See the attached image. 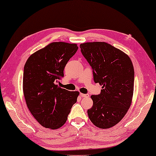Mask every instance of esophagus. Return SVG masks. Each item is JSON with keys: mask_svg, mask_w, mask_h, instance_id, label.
I'll list each match as a JSON object with an SVG mask.
<instances>
[{"mask_svg": "<svg viewBox=\"0 0 156 156\" xmlns=\"http://www.w3.org/2000/svg\"><path fill=\"white\" fill-rule=\"evenodd\" d=\"M80 96L81 97L83 98H88L89 97V94H80Z\"/></svg>", "mask_w": 156, "mask_h": 156, "instance_id": "1", "label": "esophagus"}]
</instances>
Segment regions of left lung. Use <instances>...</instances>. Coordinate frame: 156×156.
Instances as JSON below:
<instances>
[{
  "label": "left lung",
  "instance_id": "1",
  "mask_svg": "<svg viewBox=\"0 0 156 156\" xmlns=\"http://www.w3.org/2000/svg\"><path fill=\"white\" fill-rule=\"evenodd\" d=\"M82 55L93 70L94 80L102 90L92 95L87 110L95 126L108 129L119 123L131 106L134 90V68L131 58L110 44L94 42L80 44Z\"/></svg>",
  "mask_w": 156,
  "mask_h": 156
}]
</instances>
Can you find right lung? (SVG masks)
I'll return each instance as SVG.
<instances>
[{
    "label": "right lung",
    "instance_id": "right-lung-1",
    "mask_svg": "<svg viewBox=\"0 0 156 156\" xmlns=\"http://www.w3.org/2000/svg\"><path fill=\"white\" fill-rule=\"evenodd\" d=\"M78 50L76 44L52 42L32 54L24 66L23 90L28 109L37 121L50 129L60 128L67 120L78 91L57 84L64 69Z\"/></svg>",
    "mask_w": 156,
    "mask_h": 156
}]
</instances>
